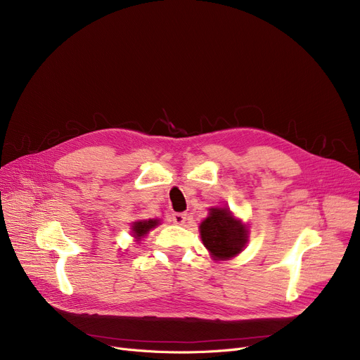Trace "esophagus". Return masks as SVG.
Masks as SVG:
<instances>
[{
  "label": "esophagus",
  "mask_w": 360,
  "mask_h": 360,
  "mask_svg": "<svg viewBox=\"0 0 360 360\" xmlns=\"http://www.w3.org/2000/svg\"><path fill=\"white\" fill-rule=\"evenodd\" d=\"M185 220H186L185 213H174L172 214V221L176 224H182V223H185Z\"/></svg>",
  "instance_id": "1"
}]
</instances>
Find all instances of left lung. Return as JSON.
Segmentation results:
<instances>
[{
    "label": "left lung",
    "instance_id": "1",
    "mask_svg": "<svg viewBox=\"0 0 360 360\" xmlns=\"http://www.w3.org/2000/svg\"><path fill=\"white\" fill-rule=\"evenodd\" d=\"M210 210V216L200 226L204 247L217 259L232 258L247 243V229L239 220L233 219L228 209Z\"/></svg>",
    "mask_w": 360,
    "mask_h": 360
}]
</instances>
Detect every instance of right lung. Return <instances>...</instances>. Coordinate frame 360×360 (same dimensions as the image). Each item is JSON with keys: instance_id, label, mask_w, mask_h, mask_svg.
Wrapping results in <instances>:
<instances>
[{"instance_id": "1", "label": "right lung", "mask_w": 360, "mask_h": 360, "mask_svg": "<svg viewBox=\"0 0 360 360\" xmlns=\"http://www.w3.org/2000/svg\"><path fill=\"white\" fill-rule=\"evenodd\" d=\"M158 223H159V220H153V219L144 220V221H136L134 224H132V233H134V236H136L137 239H140V238H143L150 229H153L155 226H158Z\"/></svg>"}]
</instances>
